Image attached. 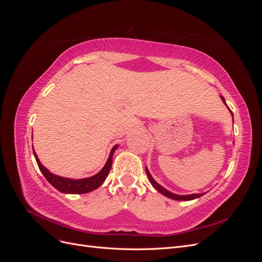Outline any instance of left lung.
I'll return each instance as SVG.
<instances>
[{
    "label": "left lung",
    "instance_id": "left-lung-1",
    "mask_svg": "<svg viewBox=\"0 0 262 262\" xmlns=\"http://www.w3.org/2000/svg\"><path fill=\"white\" fill-rule=\"evenodd\" d=\"M222 99H223V101L225 102L226 104V101H225V99H224V97H222ZM232 113V112H231ZM232 115H233V113H232ZM145 171H146V175H147V177H148V179H149V182L150 184L153 185V187L157 190V191H160L162 194H164V195H166V196H168V198H170V199H172V200H179V201H189V200H193V199H196V198H200L201 195H203L204 193H194V194H188V195H179V194H175V193H172V192H169L168 190H166L165 188H163L161 185H158L157 182L153 179V177L150 176V173H149V171H148V169L145 167Z\"/></svg>",
    "mask_w": 262,
    "mask_h": 262
}]
</instances>
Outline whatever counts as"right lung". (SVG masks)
I'll use <instances>...</instances> for the list:
<instances>
[{
    "label": "right lung",
    "instance_id": "add662e5",
    "mask_svg": "<svg viewBox=\"0 0 262 262\" xmlns=\"http://www.w3.org/2000/svg\"><path fill=\"white\" fill-rule=\"evenodd\" d=\"M117 147H118V145H115L113 147L106 165L98 173H96V175L93 177H90V178L77 179V180L63 178V177H60L57 175H53V173H51L48 169L45 167V166H42V164L40 163V161H39V158L37 157L35 152H34V155H35L39 169H40V171L43 173L46 179L48 180L55 189L59 190V191H61V192H64V193L80 194V193H87V192L93 191V190L97 189L102 184V182L105 181L106 177L108 176L110 168H112L113 155H114V152Z\"/></svg>",
    "mask_w": 262,
    "mask_h": 262
}]
</instances>
